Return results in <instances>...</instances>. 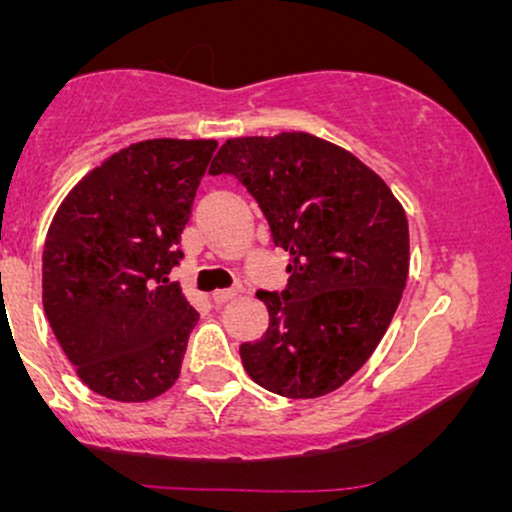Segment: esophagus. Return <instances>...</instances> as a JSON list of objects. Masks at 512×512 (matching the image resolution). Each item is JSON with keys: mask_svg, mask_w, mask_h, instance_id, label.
<instances>
[{"mask_svg": "<svg viewBox=\"0 0 512 512\" xmlns=\"http://www.w3.org/2000/svg\"><path fill=\"white\" fill-rule=\"evenodd\" d=\"M236 293H238V289H219V291L211 293V301H214L216 305H223V303L231 301V298L236 296Z\"/></svg>", "mask_w": 512, "mask_h": 512, "instance_id": "obj_1", "label": "esophagus"}]
</instances>
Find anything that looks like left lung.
Returning <instances> with one entry per match:
<instances>
[{
    "label": "left lung",
    "instance_id": "8db88e82",
    "mask_svg": "<svg viewBox=\"0 0 512 512\" xmlns=\"http://www.w3.org/2000/svg\"><path fill=\"white\" fill-rule=\"evenodd\" d=\"M233 175L291 255L289 284L260 291L269 327L240 344L248 375L281 397L342 387L380 344L409 274V226L390 187L305 132L228 139L209 175Z\"/></svg>",
    "mask_w": 512,
    "mask_h": 512
}]
</instances>
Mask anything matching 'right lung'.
I'll list each match as a JSON object with an SVG mask.
<instances>
[{
  "instance_id": "obj_1",
  "label": "right lung",
  "mask_w": 512,
  "mask_h": 512,
  "mask_svg": "<svg viewBox=\"0 0 512 512\" xmlns=\"http://www.w3.org/2000/svg\"><path fill=\"white\" fill-rule=\"evenodd\" d=\"M214 139H146L69 192L45 238L43 308L98 395L146 402L173 387L199 313L170 269Z\"/></svg>"
}]
</instances>
